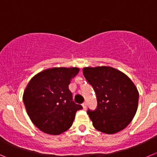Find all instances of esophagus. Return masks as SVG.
Instances as JSON below:
<instances>
[{
  "label": "esophagus",
  "instance_id": "1",
  "mask_svg": "<svg viewBox=\"0 0 157 157\" xmlns=\"http://www.w3.org/2000/svg\"><path fill=\"white\" fill-rule=\"evenodd\" d=\"M82 107H83V109H86V107H87V105H86V102L82 104Z\"/></svg>",
  "mask_w": 157,
  "mask_h": 157
}]
</instances>
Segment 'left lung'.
I'll list each match as a JSON object with an SVG mask.
<instances>
[{"label":"left lung","instance_id":"1","mask_svg":"<svg viewBox=\"0 0 157 157\" xmlns=\"http://www.w3.org/2000/svg\"><path fill=\"white\" fill-rule=\"evenodd\" d=\"M83 75L93 88L98 101L96 109L87 112L94 127L106 134L125 129L138 108L139 92L132 80L109 66L86 67Z\"/></svg>","mask_w":157,"mask_h":157}]
</instances>
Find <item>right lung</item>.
Wrapping results in <instances>:
<instances>
[{
	"mask_svg": "<svg viewBox=\"0 0 157 157\" xmlns=\"http://www.w3.org/2000/svg\"><path fill=\"white\" fill-rule=\"evenodd\" d=\"M79 68H52L43 70L30 80L23 101L30 119L38 129L50 135H59L71 126L81 105L72 101L68 89Z\"/></svg>",
	"mask_w": 157,
	"mask_h": 157,
	"instance_id": "add662e5",
	"label": "right lung"
}]
</instances>
